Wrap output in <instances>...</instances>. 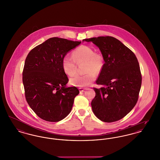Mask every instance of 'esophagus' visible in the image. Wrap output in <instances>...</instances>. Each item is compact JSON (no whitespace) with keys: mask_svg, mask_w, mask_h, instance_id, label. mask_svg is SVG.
I'll use <instances>...</instances> for the list:
<instances>
[{"mask_svg":"<svg viewBox=\"0 0 160 160\" xmlns=\"http://www.w3.org/2000/svg\"><path fill=\"white\" fill-rule=\"evenodd\" d=\"M86 90V89H85V88H79L80 92H85Z\"/></svg>","mask_w":160,"mask_h":160,"instance_id":"1","label":"esophagus"}]
</instances>
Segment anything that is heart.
Returning a JSON list of instances; mask_svg holds the SVG:
<instances>
[{
  "instance_id": "b5f03b06",
  "label": "heart",
  "mask_w": 160,
  "mask_h": 160,
  "mask_svg": "<svg viewBox=\"0 0 160 160\" xmlns=\"http://www.w3.org/2000/svg\"><path fill=\"white\" fill-rule=\"evenodd\" d=\"M85 62L83 75H76L70 78V83L78 87H85L90 85L95 78V73H99L103 66V58L100 54L94 52V50L88 46L82 45L75 49L72 57L65 56L62 60V66L66 74H75V63Z\"/></svg>"
}]
</instances>
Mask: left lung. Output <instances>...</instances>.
I'll use <instances>...</instances> for the list:
<instances>
[{"instance_id": "obj_1", "label": "left lung", "mask_w": 160, "mask_h": 160, "mask_svg": "<svg viewBox=\"0 0 160 160\" xmlns=\"http://www.w3.org/2000/svg\"><path fill=\"white\" fill-rule=\"evenodd\" d=\"M92 42L100 50L104 64L94 88L95 97L92 111L101 121L111 122L125 117L135 106L141 86L138 60L130 49L110 36L83 39Z\"/></svg>"}]
</instances>
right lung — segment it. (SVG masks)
I'll list each match as a JSON object with an SVG mask.
<instances>
[{"instance_id":"right-lung-1","label":"right lung","mask_w":160,"mask_h":160,"mask_svg":"<svg viewBox=\"0 0 160 160\" xmlns=\"http://www.w3.org/2000/svg\"><path fill=\"white\" fill-rule=\"evenodd\" d=\"M81 42L50 38L33 48L26 58L22 74L26 100L32 111L45 121L64 119L79 94L75 86H66L68 78L62 60Z\"/></svg>"}]
</instances>
